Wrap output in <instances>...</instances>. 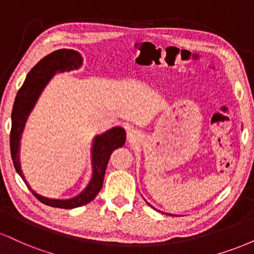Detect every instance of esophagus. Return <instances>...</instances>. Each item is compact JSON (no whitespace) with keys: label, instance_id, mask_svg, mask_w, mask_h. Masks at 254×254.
Listing matches in <instances>:
<instances>
[{"label":"esophagus","instance_id":"1","mask_svg":"<svg viewBox=\"0 0 254 254\" xmlns=\"http://www.w3.org/2000/svg\"><path fill=\"white\" fill-rule=\"evenodd\" d=\"M137 136H138V132H137L136 130H133V129H129L127 130V138L129 139H136L137 138Z\"/></svg>","mask_w":254,"mask_h":254}]
</instances>
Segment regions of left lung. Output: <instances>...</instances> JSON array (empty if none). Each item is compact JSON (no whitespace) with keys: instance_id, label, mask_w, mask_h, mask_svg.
<instances>
[{"instance_id":"1","label":"left lung","mask_w":254,"mask_h":254,"mask_svg":"<svg viewBox=\"0 0 254 254\" xmlns=\"http://www.w3.org/2000/svg\"><path fill=\"white\" fill-rule=\"evenodd\" d=\"M145 202H147V200H145ZM147 204H148V205H149V206H150V208H153V209H154V210H156V209H155V208H154V206H151L149 203H148V202H147ZM157 211H159V210H157ZM166 215H171V214H166ZM172 216H173V215H172Z\"/></svg>"}]
</instances>
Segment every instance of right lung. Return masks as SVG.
Listing matches in <instances>:
<instances>
[{
  "label": "right lung",
  "instance_id": "right-lung-1",
  "mask_svg": "<svg viewBox=\"0 0 254 254\" xmlns=\"http://www.w3.org/2000/svg\"><path fill=\"white\" fill-rule=\"evenodd\" d=\"M82 64L83 58L80 52L71 49H61L42 58L26 76L24 84L17 92L11 111L10 154L14 167L32 193L37 197V199L54 208L74 209L92 202L103 188L105 171L111 154L117 148L123 147L127 138L125 130L122 127H113L105 132L94 136L90 148L92 177L86 188L75 197L66 198V199L48 198L32 190L30 184L26 182L20 164V144H21L20 141L24 133L26 122L30 117L32 110L36 106L38 99L42 95L43 90L52 80V77L57 72L77 70L82 66Z\"/></svg>",
  "mask_w": 254,
  "mask_h": 254
}]
</instances>
